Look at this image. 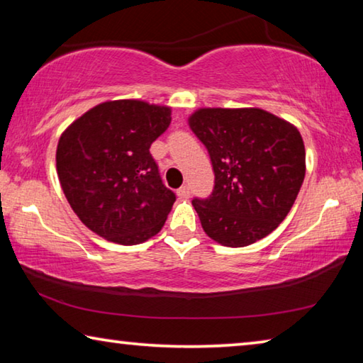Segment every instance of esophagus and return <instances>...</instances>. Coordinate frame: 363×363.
I'll return each instance as SVG.
<instances>
[{"label": "esophagus", "instance_id": "obj_1", "mask_svg": "<svg viewBox=\"0 0 363 363\" xmlns=\"http://www.w3.org/2000/svg\"><path fill=\"white\" fill-rule=\"evenodd\" d=\"M177 196H179V199H189V196H190V187L189 186H182L179 190H177Z\"/></svg>", "mask_w": 363, "mask_h": 363}]
</instances>
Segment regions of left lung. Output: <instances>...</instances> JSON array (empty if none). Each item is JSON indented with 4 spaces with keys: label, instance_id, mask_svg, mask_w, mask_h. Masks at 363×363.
I'll return each mask as SVG.
<instances>
[{
    "label": "left lung",
    "instance_id": "obj_1",
    "mask_svg": "<svg viewBox=\"0 0 363 363\" xmlns=\"http://www.w3.org/2000/svg\"><path fill=\"white\" fill-rule=\"evenodd\" d=\"M189 126L214 171L213 194L192 200L206 235L238 248L277 229L306 174L298 128L262 108H199Z\"/></svg>",
    "mask_w": 363,
    "mask_h": 363
}]
</instances>
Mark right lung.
I'll use <instances>...</instances> for the list:
<instances>
[{"label":"right lung","instance_id":"obj_1","mask_svg":"<svg viewBox=\"0 0 363 363\" xmlns=\"http://www.w3.org/2000/svg\"><path fill=\"white\" fill-rule=\"evenodd\" d=\"M171 108L144 101L102 102L62 133L57 176L79 220L108 242L138 245L162 230L176 201L150 155Z\"/></svg>","mask_w":363,"mask_h":363}]
</instances>
